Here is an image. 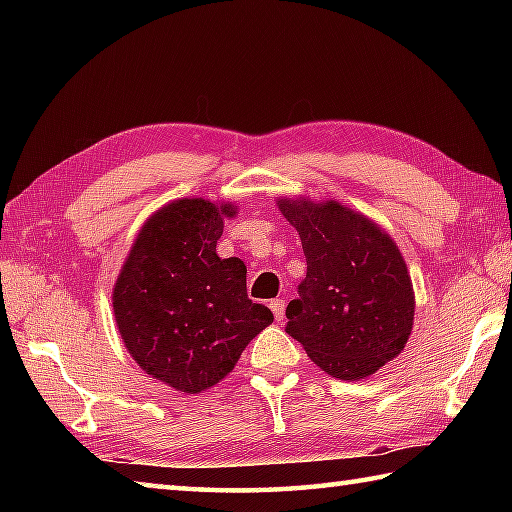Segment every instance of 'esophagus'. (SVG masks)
<instances>
[{"label": "esophagus", "instance_id": "1", "mask_svg": "<svg viewBox=\"0 0 512 512\" xmlns=\"http://www.w3.org/2000/svg\"><path fill=\"white\" fill-rule=\"evenodd\" d=\"M270 310H273L275 319L281 323L284 321V310H286V301L284 299H273L270 301Z\"/></svg>", "mask_w": 512, "mask_h": 512}]
</instances>
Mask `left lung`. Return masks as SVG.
Instances as JSON below:
<instances>
[{
	"mask_svg": "<svg viewBox=\"0 0 512 512\" xmlns=\"http://www.w3.org/2000/svg\"><path fill=\"white\" fill-rule=\"evenodd\" d=\"M297 228L308 273L286 308V332L341 380L376 374L411 336L416 297L394 239L336 200L277 198Z\"/></svg>",
	"mask_w": 512,
	"mask_h": 512,
	"instance_id": "obj_1",
	"label": "left lung"
}]
</instances>
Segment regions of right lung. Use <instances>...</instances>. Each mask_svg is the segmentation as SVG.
<instances>
[{"mask_svg": "<svg viewBox=\"0 0 512 512\" xmlns=\"http://www.w3.org/2000/svg\"><path fill=\"white\" fill-rule=\"evenodd\" d=\"M233 202L171 200L151 213L112 290L116 328L145 374L200 394L233 372L244 347L273 323L246 295L242 259L215 253Z\"/></svg>", "mask_w": 512, "mask_h": 512, "instance_id": "1", "label": "right lung"}]
</instances>
